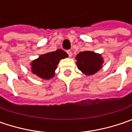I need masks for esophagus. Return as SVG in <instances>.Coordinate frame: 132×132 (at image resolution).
Masks as SVG:
<instances>
[{
  "label": "esophagus",
  "instance_id": "34e87169",
  "mask_svg": "<svg viewBox=\"0 0 132 132\" xmlns=\"http://www.w3.org/2000/svg\"><path fill=\"white\" fill-rule=\"evenodd\" d=\"M67 53L68 54V56L70 57H71L72 56V55H73V53H72V51H70V50H68V51H67Z\"/></svg>",
  "mask_w": 132,
  "mask_h": 132
}]
</instances>
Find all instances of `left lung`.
I'll list each match as a JSON object with an SVG mask.
<instances>
[{
    "label": "left lung",
    "instance_id": "left-lung-1",
    "mask_svg": "<svg viewBox=\"0 0 132 132\" xmlns=\"http://www.w3.org/2000/svg\"><path fill=\"white\" fill-rule=\"evenodd\" d=\"M78 68L85 75H93L102 68L104 59L101 55L93 51H82L76 56Z\"/></svg>",
    "mask_w": 132,
    "mask_h": 132
}]
</instances>
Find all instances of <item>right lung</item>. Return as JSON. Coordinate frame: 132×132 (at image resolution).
<instances>
[{"instance_id": "right-lung-1", "label": "right lung", "mask_w": 132, "mask_h": 132, "mask_svg": "<svg viewBox=\"0 0 132 132\" xmlns=\"http://www.w3.org/2000/svg\"><path fill=\"white\" fill-rule=\"evenodd\" d=\"M68 56V53L61 49L40 55L31 64V72L41 79H51L55 75L59 61Z\"/></svg>"}]
</instances>
